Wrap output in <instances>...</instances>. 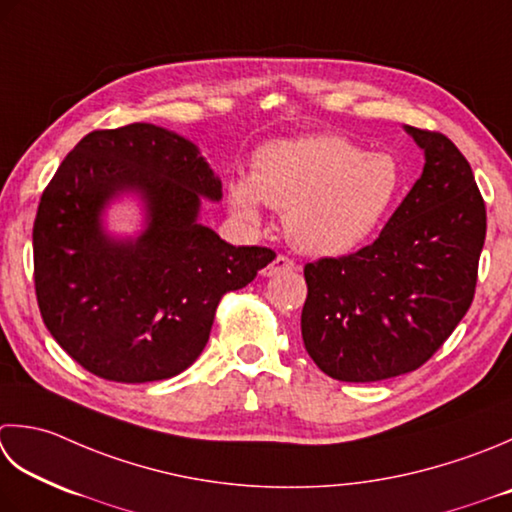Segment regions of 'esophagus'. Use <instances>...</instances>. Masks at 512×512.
I'll list each match as a JSON object with an SVG mask.
<instances>
[{
	"label": "esophagus",
	"instance_id": "34e87169",
	"mask_svg": "<svg viewBox=\"0 0 512 512\" xmlns=\"http://www.w3.org/2000/svg\"><path fill=\"white\" fill-rule=\"evenodd\" d=\"M295 270V262L286 255H277L273 262H270L268 266H264L262 273L266 277H275V275H282V273H293Z\"/></svg>",
	"mask_w": 512,
	"mask_h": 512
}]
</instances>
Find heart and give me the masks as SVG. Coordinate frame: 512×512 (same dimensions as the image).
I'll return each instance as SVG.
<instances>
[{"label":"heart","instance_id":"1","mask_svg":"<svg viewBox=\"0 0 512 512\" xmlns=\"http://www.w3.org/2000/svg\"><path fill=\"white\" fill-rule=\"evenodd\" d=\"M399 190L397 162L339 135L277 139L257 150L250 177L230 184V204L255 219L262 202L286 210L293 244L310 255H339L362 244Z\"/></svg>","mask_w":512,"mask_h":512}]
</instances>
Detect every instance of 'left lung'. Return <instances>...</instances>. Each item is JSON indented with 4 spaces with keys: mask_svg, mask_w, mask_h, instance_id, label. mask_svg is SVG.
Segmentation results:
<instances>
[{
    "mask_svg": "<svg viewBox=\"0 0 512 512\" xmlns=\"http://www.w3.org/2000/svg\"><path fill=\"white\" fill-rule=\"evenodd\" d=\"M424 173L373 244L304 266L302 337L339 382L413 373L462 322L475 297L486 204L466 157L437 130L406 126Z\"/></svg>",
    "mask_w": 512,
    "mask_h": 512,
    "instance_id": "8db88e82",
    "label": "left lung"
}]
</instances>
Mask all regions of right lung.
Here are the masks:
<instances>
[{"label": "right lung", "mask_w": 512, "mask_h": 512, "mask_svg": "<svg viewBox=\"0 0 512 512\" xmlns=\"http://www.w3.org/2000/svg\"><path fill=\"white\" fill-rule=\"evenodd\" d=\"M130 189L145 199L147 230L110 240L98 215ZM202 197L222 199L213 168L153 124L93 130L57 168L33 226L35 293L50 335L88 373L119 384L179 375L204 350L222 297L275 259L199 224Z\"/></svg>", "instance_id": "1"}]
</instances>
